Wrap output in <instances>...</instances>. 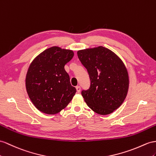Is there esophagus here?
Masks as SVG:
<instances>
[{"instance_id":"esophagus-1","label":"esophagus","mask_w":156,"mask_h":156,"mask_svg":"<svg viewBox=\"0 0 156 156\" xmlns=\"http://www.w3.org/2000/svg\"><path fill=\"white\" fill-rule=\"evenodd\" d=\"M76 91H77V92H78V93H80V90H81V87H80V86H76Z\"/></svg>"}]
</instances>
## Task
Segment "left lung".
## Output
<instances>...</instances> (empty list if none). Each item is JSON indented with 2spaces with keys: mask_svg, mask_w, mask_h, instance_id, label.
Returning <instances> with one entry per match:
<instances>
[{
  "mask_svg": "<svg viewBox=\"0 0 156 156\" xmlns=\"http://www.w3.org/2000/svg\"><path fill=\"white\" fill-rule=\"evenodd\" d=\"M78 57L87 69L89 89L82 95L91 109L109 115L121 105L129 90V74L122 61L113 52L102 46L78 51Z\"/></svg>",
  "mask_w": 156,
  "mask_h": 156,
  "instance_id": "obj_1",
  "label": "left lung"
}]
</instances>
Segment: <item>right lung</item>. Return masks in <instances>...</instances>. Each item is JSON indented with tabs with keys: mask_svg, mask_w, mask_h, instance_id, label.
I'll list each match as a JSON object with an SVG mask.
<instances>
[{
	"mask_svg": "<svg viewBox=\"0 0 156 156\" xmlns=\"http://www.w3.org/2000/svg\"><path fill=\"white\" fill-rule=\"evenodd\" d=\"M73 56V51L52 47L30 65L26 78V90L31 102L41 112L49 115L60 112L76 92L65 70Z\"/></svg>",
	"mask_w": 156,
	"mask_h": 156,
	"instance_id": "right-lung-1",
	"label": "right lung"
}]
</instances>
